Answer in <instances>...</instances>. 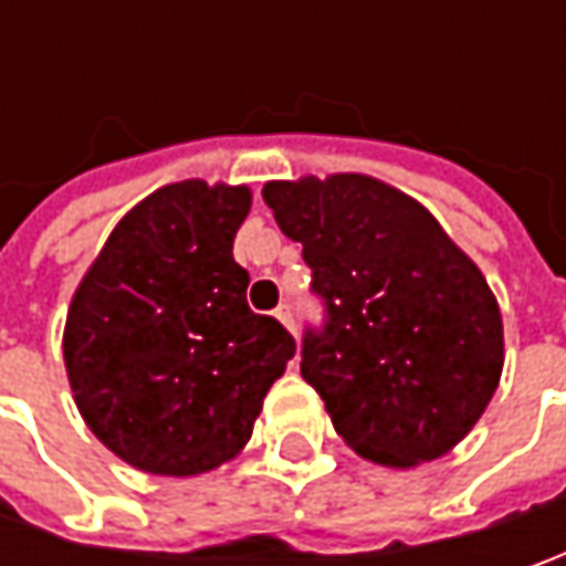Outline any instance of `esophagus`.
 I'll return each instance as SVG.
<instances>
[{
  "instance_id": "obj_1",
  "label": "esophagus",
  "mask_w": 566,
  "mask_h": 566,
  "mask_svg": "<svg viewBox=\"0 0 566 566\" xmlns=\"http://www.w3.org/2000/svg\"><path fill=\"white\" fill-rule=\"evenodd\" d=\"M273 317H276V321H280L283 327H290V331H293V334H295V327H293V312H290V305H280V308L273 312Z\"/></svg>"
}]
</instances>
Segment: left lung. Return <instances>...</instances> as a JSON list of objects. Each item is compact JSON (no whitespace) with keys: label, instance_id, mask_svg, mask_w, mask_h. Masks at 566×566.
Returning <instances> with one entry per match:
<instances>
[{"label":"left lung","instance_id":"8db88e82","mask_svg":"<svg viewBox=\"0 0 566 566\" xmlns=\"http://www.w3.org/2000/svg\"><path fill=\"white\" fill-rule=\"evenodd\" d=\"M261 195L327 305L324 331H305L302 378L339 438L394 469L450 453L504 368L501 308L475 261L416 198L361 172Z\"/></svg>","mask_w":566,"mask_h":566}]
</instances>
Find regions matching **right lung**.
<instances>
[{
    "label": "right lung",
    "instance_id": "right-lung-1",
    "mask_svg": "<svg viewBox=\"0 0 566 566\" xmlns=\"http://www.w3.org/2000/svg\"><path fill=\"white\" fill-rule=\"evenodd\" d=\"M249 186L157 188L109 232L77 283L62 356L87 428L128 467L201 475L249 444L290 331L245 302L232 239Z\"/></svg>",
    "mask_w": 566,
    "mask_h": 566
}]
</instances>
